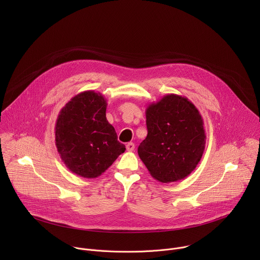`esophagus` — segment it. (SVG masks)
<instances>
[{"mask_svg":"<svg viewBox=\"0 0 260 260\" xmlns=\"http://www.w3.org/2000/svg\"><path fill=\"white\" fill-rule=\"evenodd\" d=\"M134 149H135V144L134 143H132V142H129V143H127L126 144V150L127 151H134Z\"/></svg>","mask_w":260,"mask_h":260,"instance_id":"34e87169","label":"esophagus"}]
</instances>
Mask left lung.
<instances>
[{"label":"left lung","instance_id":"1","mask_svg":"<svg viewBox=\"0 0 260 260\" xmlns=\"http://www.w3.org/2000/svg\"><path fill=\"white\" fill-rule=\"evenodd\" d=\"M147 137L138 154L150 175L161 183L187 177L199 165L206 145L198 108L182 95L169 93L146 109Z\"/></svg>","mask_w":260,"mask_h":260}]
</instances>
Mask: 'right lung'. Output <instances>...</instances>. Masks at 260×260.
Segmentation results:
<instances>
[{
	"instance_id": "right-lung-1",
	"label": "right lung",
	"mask_w": 260,
	"mask_h": 260,
	"mask_svg": "<svg viewBox=\"0 0 260 260\" xmlns=\"http://www.w3.org/2000/svg\"><path fill=\"white\" fill-rule=\"evenodd\" d=\"M107 100L86 90L69 101L55 123V145L66 167L80 177L101 176L125 151L106 118Z\"/></svg>"
}]
</instances>
